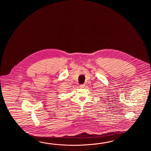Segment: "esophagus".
Segmentation results:
<instances>
[{"mask_svg":"<svg viewBox=\"0 0 151 151\" xmlns=\"http://www.w3.org/2000/svg\"><path fill=\"white\" fill-rule=\"evenodd\" d=\"M85 85L84 84H83V85H80V86H79V87H80V88H84L85 87Z\"/></svg>","mask_w":151,"mask_h":151,"instance_id":"esophagus-1","label":"esophagus"}]
</instances>
